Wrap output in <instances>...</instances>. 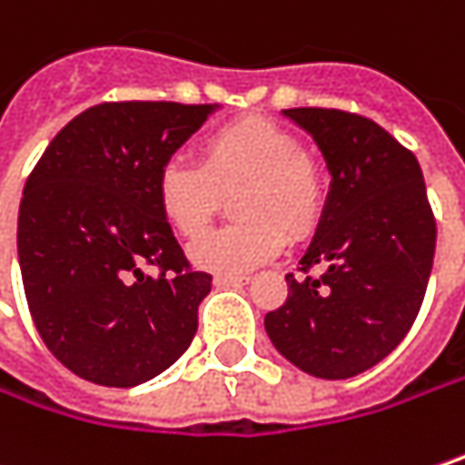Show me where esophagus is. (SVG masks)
<instances>
[{"label": "esophagus", "instance_id": "esophagus-1", "mask_svg": "<svg viewBox=\"0 0 465 465\" xmlns=\"http://www.w3.org/2000/svg\"><path fill=\"white\" fill-rule=\"evenodd\" d=\"M250 276L244 274H215V284L218 287H236V284H244Z\"/></svg>", "mask_w": 465, "mask_h": 465}]
</instances>
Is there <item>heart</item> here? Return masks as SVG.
Listing matches in <instances>:
<instances>
[{
  "label": "heart",
  "mask_w": 465,
  "mask_h": 465,
  "mask_svg": "<svg viewBox=\"0 0 465 465\" xmlns=\"http://www.w3.org/2000/svg\"><path fill=\"white\" fill-rule=\"evenodd\" d=\"M233 193L232 226L191 247L196 266L244 274L279 255L284 239L317 232L327 207V178L301 138L272 119H239L199 141L196 164L167 162L156 175V204L170 229L196 239Z\"/></svg>",
  "instance_id": "heart-1"
}]
</instances>
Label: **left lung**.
<instances>
[{"label": "left lung", "instance_id": "8db88e82", "mask_svg": "<svg viewBox=\"0 0 465 465\" xmlns=\"http://www.w3.org/2000/svg\"><path fill=\"white\" fill-rule=\"evenodd\" d=\"M324 153L327 207L287 301L266 314L276 351L343 381L389 357L420 312L437 221L420 164L381 124L341 108H284Z\"/></svg>", "mask_w": 465, "mask_h": 465}]
</instances>
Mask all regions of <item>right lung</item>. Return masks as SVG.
I'll list each match as a JSON object with an SVG mask.
<instances>
[{
	"label": "right lung",
	"mask_w": 465,
	"mask_h": 465,
	"mask_svg": "<svg viewBox=\"0 0 465 465\" xmlns=\"http://www.w3.org/2000/svg\"><path fill=\"white\" fill-rule=\"evenodd\" d=\"M213 108L98 104L50 141L25 181L18 261L28 312L53 357L90 383L138 386L196 335L213 276L191 269L162 218L156 175Z\"/></svg>",
	"instance_id": "1"
}]
</instances>
